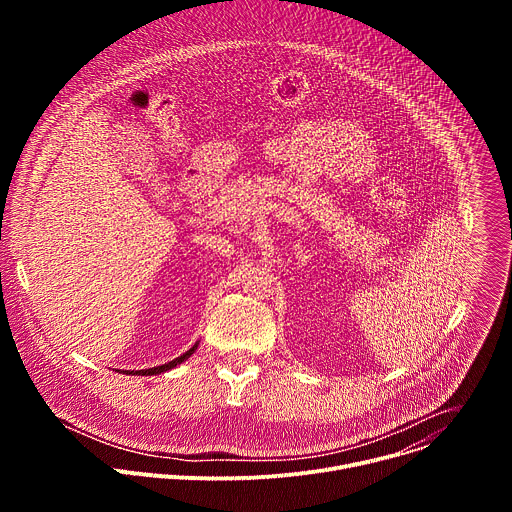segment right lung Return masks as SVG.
<instances>
[{
    "label": "right lung",
    "mask_w": 512,
    "mask_h": 512,
    "mask_svg": "<svg viewBox=\"0 0 512 512\" xmlns=\"http://www.w3.org/2000/svg\"><path fill=\"white\" fill-rule=\"evenodd\" d=\"M196 348H198V342L190 348V350H186L184 354H180L178 358H174V360H170V362H166V364H162V367H152V369H141V371H123V375H137V377H152V375H162V373H166V371H172V369H176L178 364H182L184 360H188L194 352H196Z\"/></svg>",
    "instance_id": "1"
}]
</instances>
